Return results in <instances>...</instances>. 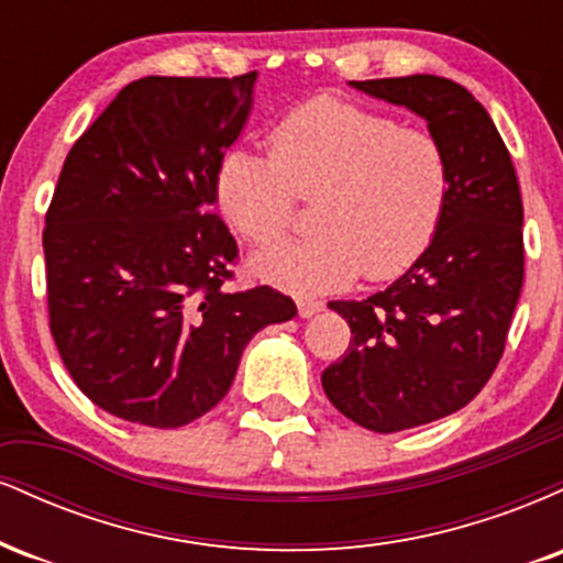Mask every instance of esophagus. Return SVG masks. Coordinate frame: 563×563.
Masks as SVG:
<instances>
[{"mask_svg": "<svg viewBox=\"0 0 563 563\" xmlns=\"http://www.w3.org/2000/svg\"><path fill=\"white\" fill-rule=\"evenodd\" d=\"M318 312H322V301L299 299V314H301V318H314Z\"/></svg>", "mask_w": 563, "mask_h": 563, "instance_id": "obj_1", "label": "esophagus"}]
</instances>
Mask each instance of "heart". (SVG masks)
Listing matches in <instances>:
<instances>
[{
	"instance_id": "b5f03b06",
	"label": "heart",
	"mask_w": 563,
	"mask_h": 563,
	"mask_svg": "<svg viewBox=\"0 0 563 563\" xmlns=\"http://www.w3.org/2000/svg\"><path fill=\"white\" fill-rule=\"evenodd\" d=\"M448 190L437 137L335 97L277 121L269 156L230 147L214 174L217 209L254 245L290 228L296 198H318L312 238L254 256L256 273L290 294H328L363 269L371 280L405 273L434 238Z\"/></svg>"
}]
</instances>
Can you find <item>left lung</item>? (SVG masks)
I'll return each mask as SVG.
<instances>
[{"label":"left lung","mask_w":563,"mask_h":563,"mask_svg":"<svg viewBox=\"0 0 563 563\" xmlns=\"http://www.w3.org/2000/svg\"><path fill=\"white\" fill-rule=\"evenodd\" d=\"M349 84L426 119L450 164L429 249L389 288L328 303L352 341L322 389L349 421L394 434L466 407L495 373L525 283V206L506 142L466 87L429 74Z\"/></svg>","instance_id":"8db88e82"}]
</instances>
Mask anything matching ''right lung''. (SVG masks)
Listing matches in <instances>:
<instances>
[{"instance_id": "add662e5", "label": "right lung", "mask_w": 563, "mask_h": 563, "mask_svg": "<svg viewBox=\"0 0 563 563\" xmlns=\"http://www.w3.org/2000/svg\"><path fill=\"white\" fill-rule=\"evenodd\" d=\"M254 84L256 70L126 84L63 164L42 235L49 331L76 386L121 421H196L254 333L296 314L269 286L228 288L238 243L214 214V174Z\"/></svg>"}]
</instances>
